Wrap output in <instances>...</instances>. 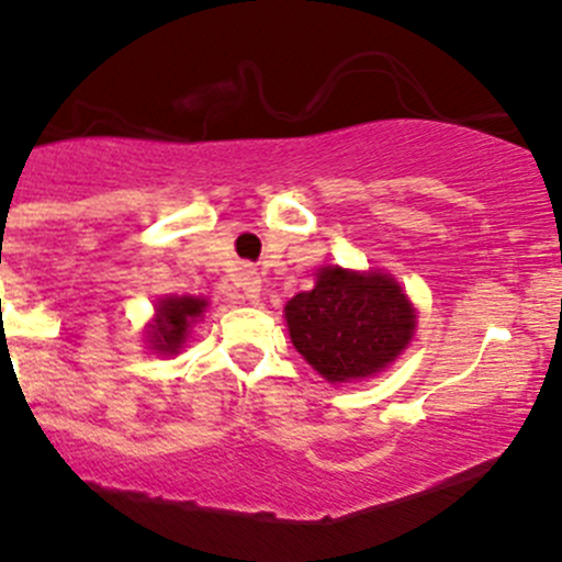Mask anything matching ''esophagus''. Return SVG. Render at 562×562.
I'll list each match as a JSON object with an SVG mask.
<instances>
[{
  "label": "esophagus",
  "mask_w": 562,
  "mask_h": 562,
  "mask_svg": "<svg viewBox=\"0 0 562 562\" xmlns=\"http://www.w3.org/2000/svg\"><path fill=\"white\" fill-rule=\"evenodd\" d=\"M239 288L241 293H245V299L258 301V296H261V277H258L252 269H245L239 274Z\"/></svg>",
  "instance_id": "obj_1"
}]
</instances>
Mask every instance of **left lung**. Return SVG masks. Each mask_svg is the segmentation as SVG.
<instances>
[{
    "instance_id": "8db88e82",
    "label": "left lung",
    "mask_w": 562,
    "mask_h": 562,
    "mask_svg": "<svg viewBox=\"0 0 562 562\" xmlns=\"http://www.w3.org/2000/svg\"><path fill=\"white\" fill-rule=\"evenodd\" d=\"M293 347L328 382L382 371L409 345L415 310L387 274L326 266L312 291L285 306Z\"/></svg>"
}]
</instances>
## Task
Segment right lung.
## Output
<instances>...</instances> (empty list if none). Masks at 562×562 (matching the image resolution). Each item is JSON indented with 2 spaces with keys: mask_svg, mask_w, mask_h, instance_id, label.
I'll use <instances>...</instances> for the list:
<instances>
[{
  "mask_svg": "<svg viewBox=\"0 0 562 562\" xmlns=\"http://www.w3.org/2000/svg\"><path fill=\"white\" fill-rule=\"evenodd\" d=\"M206 301L193 299V296H180V299H167L158 306V317L153 323L150 341L156 350L161 352H177L186 341L188 328L204 312Z\"/></svg>",
  "mask_w": 562,
  "mask_h": 562,
  "instance_id": "obj_1",
  "label": "right lung"
}]
</instances>
